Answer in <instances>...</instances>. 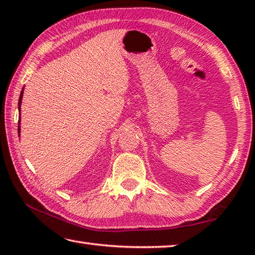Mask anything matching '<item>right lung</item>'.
I'll use <instances>...</instances> for the list:
<instances>
[{"label": "right lung", "instance_id": "right-lung-1", "mask_svg": "<svg viewBox=\"0 0 255 255\" xmlns=\"http://www.w3.org/2000/svg\"><path fill=\"white\" fill-rule=\"evenodd\" d=\"M23 93H24V89L21 90L20 92V95H19V100H18V112H19V118H18V133L20 130V127H19V124H20V104H21V99H23ZM19 136V134H18Z\"/></svg>", "mask_w": 255, "mask_h": 255}]
</instances>
